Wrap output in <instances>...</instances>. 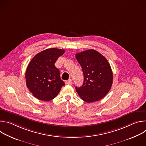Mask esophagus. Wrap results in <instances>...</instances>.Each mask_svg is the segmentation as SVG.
Segmentation results:
<instances>
[{
  "instance_id": "1",
  "label": "esophagus",
  "mask_w": 146,
  "mask_h": 146,
  "mask_svg": "<svg viewBox=\"0 0 146 146\" xmlns=\"http://www.w3.org/2000/svg\"><path fill=\"white\" fill-rule=\"evenodd\" d=\"M72 79H69L68 81H65V84H68V85H70L72 84Z\"/></svg>"
}]
</instances>
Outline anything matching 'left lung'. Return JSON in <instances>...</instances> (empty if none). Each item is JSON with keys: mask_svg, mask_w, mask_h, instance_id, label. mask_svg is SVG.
<instances>
[{"mask_svg": "<svg viewBox=\"0 0 146 146\" xmlns=\"http://www.w3.org/2000/svg\"><path fill=\"white\" fill-rule=\"evenodd\" d=\"M76 58L84 74L82 86L75 88L77 94L87 103L102 99L113 84V72L108 60L95 50L77 53Z\"/></svg>", "mask_w": 146, "mask_h": 146, "instance_id": "1", "label": "left lung"}]
</instances>
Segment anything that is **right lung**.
I'll return each instance as SVG.
<instances>
[{
    "mask_svg": "<svg viewBox=\"0 0 146 146\" xmlns=\"http://www.w3.org/2000/svg\"><path fill=\"white\" fill-rule=\"evenodd\" d=\"M64 52V50L48 48L37 54L31 60L26 70V83L29 91L37 99L50 101L65 86L59 69L54 65Z\"/></svg>",
    "mask_w": 146,
    "mask_h": 146,
    "instance_id": "right-lung-1",
    "label": "right lung"
}]
</instances>
